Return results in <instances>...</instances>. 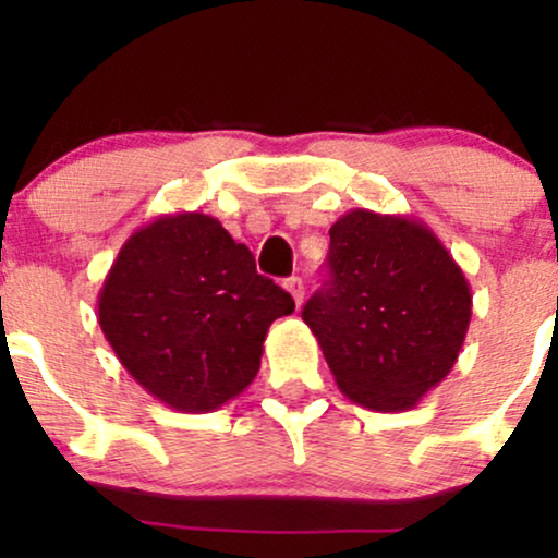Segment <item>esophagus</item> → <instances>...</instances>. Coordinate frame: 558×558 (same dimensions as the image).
I'll use <instances>...</instances> for the list:
<instances>
[{"label": "esophagus", "mask_w": 558, "mask_h": 558, "mask_svg": "<svg viewBox=\"0 0 558 558\" xmlns=\"http://www.w3.org/2000/svg\"><path fill=\"white\" fill-rule=\"evenodd\" d=\"M286 283H288V291H291V296H293V301H296V310H299V306L304 304V299H306L304 280H301L299 275H291V278H288Z\"/></svg>", "instance_id": "esophagus-1"}]
</instances>
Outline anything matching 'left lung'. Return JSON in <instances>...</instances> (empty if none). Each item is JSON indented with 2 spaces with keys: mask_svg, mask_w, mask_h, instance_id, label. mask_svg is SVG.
<instances>
[{
  "mask_svg": "<svg viewBox=\"0 0 558 558\" xmlns=\"http://www.w3.org/2000/svg\"><path fill=\"white\" fill-rule=\"evenodd\" d=\"M332 336L369 349L414 330L464 293L466 280L433 230L409 215L349 209L330 226Z\"/></svg>",
  "mask_w": 558,
  "mask_h": 558,
  "instance_id": "1",
  "label": "left lung"
}]
</instances>
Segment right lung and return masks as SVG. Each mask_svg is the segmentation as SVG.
I'll use <instances>...</instances> for the list:
<instances>
[{"label":"right lung","mask_w":558,"mask_h":558,"mask_svg":"<svg viewBox=\"0 0 558 558\" xmlns=\"http://www.w3.org/2000/svg\"><path fill=\"white\" fill-rule=\"evenodd\" d=\"M110 286L133 312L178 338L254 317L270 328L293 312L286 288L259 275L257 257L215 217L165 215L133 233L110 270Z\"/></svg>","instance_id":"add662e5"}]
</instances>
